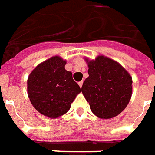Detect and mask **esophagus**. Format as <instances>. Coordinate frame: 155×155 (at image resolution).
Listing matches in <instances>:
<instances>
[{
  "label": "esophagus",
  "instance_id": "obj_1",
  "mask_svg": "<svg viewBox=\"0 0 155 155\" xmlns=\"http://www.w3.org/2000/svg\"><path fill=\"white\" fill-rule=\"evenodd\" d=\"M83 84H84V82H83V81H80L79 83H78V85L80 86V88H82V86H83Z\"/></svg>",
  "mask_w": 155,
  "mask_h": 155
}]
</instances>
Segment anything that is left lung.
I'll use <instances>...</instances> for the list:
<instances>
[{
  "mask_svg": "<svg viewBox=\"0 0 155 155\" xmlns=\"http://www.w3.org/2000/svg\"><path fill=\"white\" fill-rule=\"evenodd\" d=\"M85 61L88 78L84 82L82 93L90 110L101 119L118 116L131 100L132 77L118 62L104 55Z\"/></svg>",
  "mask_w": 155,
  "mask_h": 155,
  "instance_id": "8db88e82",
  "label": "left lung"
}]
</instances>
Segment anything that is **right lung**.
<instances>
[{"label": "right lung", "mask_w": 155, "mask_h": 155, "mask_svg": "<svg viewBox=\"0 0 155 155\" xmlns=\"http://www.w3.org/2000/svg\"><path fill=\"white\" fill-rule=\"evenodd\" d=\"M66 61L53 56L35 67L28 78V94L33 106L44 116L57 118L66 114L81 92Z\"/></svg>", "instance_id": "1"}]
</instances>
